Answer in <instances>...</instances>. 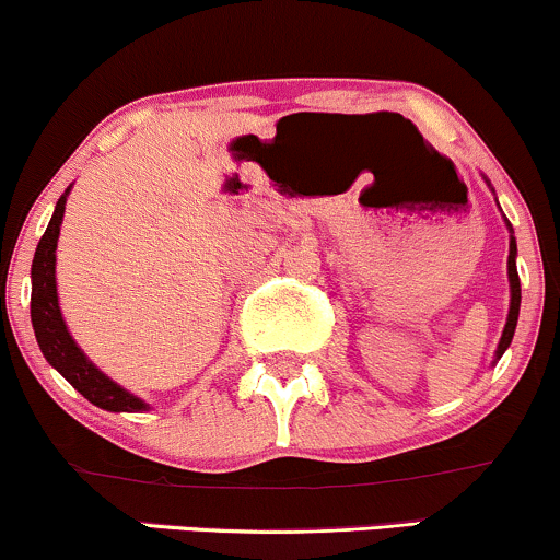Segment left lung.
I'll list each match as a JSON object with an SVG mask.
<instances>
[{"label": "left lung", "instance_id": "obj_1", "mask_svg": "<svg viewBox=\"0 0 560 560\" xmlns=\"http://www.w3.org/2000/svg\"><path fill=\"white\" fill-rule=\"evenodd\" d=\"M508 279H510V311H508V322L505 329H502L500 346H497V359L505 353L510 340H513L515 324H518V308H521V281H518V270H515V238L510 236V255H508Z\"/></svg>", "mask_w": 560, "mask_h": 560}]
</instances>
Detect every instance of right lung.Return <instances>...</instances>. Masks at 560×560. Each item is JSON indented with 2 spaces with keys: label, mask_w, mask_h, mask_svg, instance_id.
I'll use <instances>...</instances> for the list:
<instances>
[{
  "label": "right lung",
  "mask_w": 560,
  "mask_h": 560,
  "mask_svg": "<svg viewBox=\"0 0 560 560\" xmlns=\"http://www.w3.org/2000/svg\"><path fill=\"white\" fill-rule=\"evenodd\" d=\"M66 194L55 205L52 220L45 236L36 244L34 266H31V324H34L36 342L55 370L95 407L108 411H145L149 407L138 396L110 383L106 374L92 366V361H88V355L73 342L63 316H60L58 290H55V247H58L60 223H63Z\"/></svg>",
  "instance_id": "add662e5"
}]
</instances>
